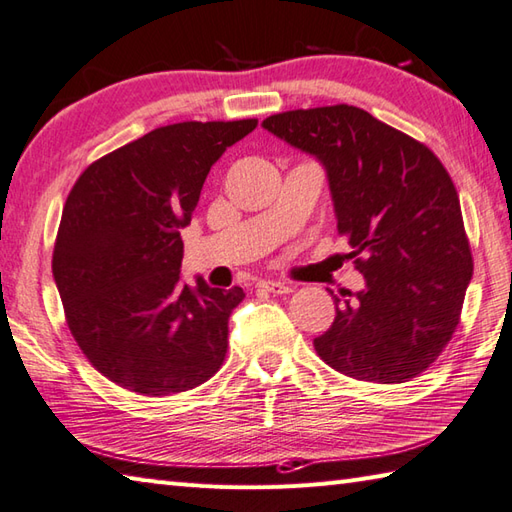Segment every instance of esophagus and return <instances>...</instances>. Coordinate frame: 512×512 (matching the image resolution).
<instances>
[{
  "instance_id": "34e87169",
  "label": "esophagus",
  "mask_w": 512,
  "mask_h": 512,
  "mask_svg": "<svg viewBox=\"0 0 512 512\" xmlns=\"http://www.w3.org/2000/svg\"><path fill=\"white\" fill-rule=\"evenodd\" d=\"M257 288L264 292H273V295H286V292H290V286L281 284V281H270V279L257 281Z\"/></svg>"
}]
</instances>
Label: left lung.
<instances>
[{"label": "left lung", "instance_id": "8db88e82", "mask_svg": "<svg viewBox=\"0 0 512 512\" xmlns=\"http://www.w3.org/2000/svg\"><path fill=\"white\" fill-rule=\"evenodd\" d=\"M268 132L328 171L336 228L367 288L334 297L314 339L325 365L367 383H405L438 361L473 275L460 198L440 158L354 105L268 116ZM332 295V292H330Z\"/></svg>", "mask_w": 512, "mask_h": 512}]
</instances>
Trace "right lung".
Segmentation results:
<instances>
[{
	"instance_id": "add662e5",
	"label": "right lung",
	"mask_w": 512,
	"mask_h": 512,
	"mask_svg": "<svg viewBox=\"0 0 512 512\" xmlns=\"http://www.w3.org/2000/svg\"><path fill=\"white\" fill-rule=\"evenodd\" d=\"M255 127L257 118L158 127L74 182L52 275L76 345L118 387L165 398L222 367L228 317L244 290L182 284L180 228L211 167Z\"/></svg>"
}]
</instances>
